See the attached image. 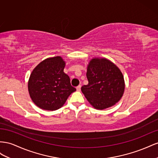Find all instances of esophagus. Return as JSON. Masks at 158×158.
Listing matches in <instances>:
<instances>
[{
    "instance_id": "34e87169",
    "label": "esophagus",
    "mask_w": 158,
    "mask_h": 158,
    "mask_svg": "<svg viewBox=\"0 0 158 158\" xmlns=\"http://www.w3.org/2000/svg\"><path fill=\"white\" fill-rule=\"evenodd\" d=\"M81 85H78V86L76 87L77 91H81Z\"/></svg>"
}]
</instances>
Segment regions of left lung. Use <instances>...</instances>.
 I'll list each match as a JSON object with an SVG mask.
<instances>
[{"label": "left lung", "instance_id": "1", "mask_svg": "<svg viewBox=\"0 0 158 158\" xmlns=\"http://www.w3.org/2000/svg\"><path fill=\"white\" fill-rule=\"evenodd\" d=\"M87 77L89 83L81 87L88 101L97 109H105L120 101L124 91V81L120 69L106 59L90 61Z\"/></svg>", "mask_w": 158, "mask_h": 158}]
</instances>
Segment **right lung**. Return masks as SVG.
<instances>
[{"mask_svg": "<svg viewBox=\"0 0 158 158\" xmlns=\"http://www.w3.org/2000/svg\"><path fill=\"white\" fill-rule=\"evenodd\" d=\"M65 62L60 56L44 60L31 72L28 91L33 102L40 108L55 110L64 105L76 91L69 77L64 72Z\"/></svg>", "mask_w": 158, "mask_h": 158, "instance_id": "1", "label": "right lung"}]
</instances>
